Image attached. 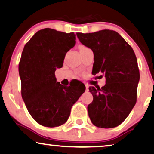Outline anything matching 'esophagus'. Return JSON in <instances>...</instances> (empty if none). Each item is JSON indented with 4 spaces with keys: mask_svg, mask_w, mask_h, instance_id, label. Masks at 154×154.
<instances>
[{
    "mask_svg": "<svg viewBox=\"0 0 154 154\" xmlns=\"http://www.w3.org/2000/svg\"><path fill=\"white\" fill-rule=\"evenodd\" d=\"M85 87H86V91H89V86L88 85H87V84H85Z\"/></svg>",
    "mask_w": 154,
    "mask_h": 154,
    "instance_id": "obj_1",
    "label": "esophagus"
}]
</instances>
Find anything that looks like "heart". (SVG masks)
Returning a JSON list of instances; mask_svg holds the SVG:
<instances>
[{
	"instance_id": "obj_1",
	"label": "heart",
	"mask_w": 154,
	"mask_h": 154,
	"mask_svg": "<svg viewBox=\"0 0 154 154\" xmlns=\"http://www.w3.org/2000/svg\"><path fill=\"white\" fill-rule=\"evenodd\" d=\"M84 48H85V47H81L80 49H84Z\"/></svg>"
}]
</instances>
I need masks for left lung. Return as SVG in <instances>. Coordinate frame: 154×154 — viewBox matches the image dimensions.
<instances>
[{
  "mask_svg": "<svg viewBox=\"0 0 154 154\" xmlns=\"http://www.w3.org/2000/svg\"><path fill=\"white\" fill-rule=\"evenodd\" d=\"M81 43L94 53L92 74L102 72L104 87H90L93 101L87 106L89 116L100 128L116 127L129 116L137 102L140 75L133 49L116 31L77 32Z\"/></svg>",
  "mask_w": 154,
  "mask_h": 154,
  "instance_id": "1",
  "label": "left lung"
}]
</instances>
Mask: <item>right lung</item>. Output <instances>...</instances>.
Here are the masks:
<instances>
[{"mask_svg":"<svg viewBox=\"0 0 154 154\" xmlns=\"http://www.w3.org/2000/svg\"><path fill=\"white\" fill-rule=\"evenodd\" d=\"M74 32L45 28L25 44L19 63L21 94L30 114L40 125L56 127L65 124L71 108L85 92L57 82V68L63 67L65 54L75 45Z\"/></svg>","mask_w":154,"mask_h":154,"instance_id":"right-lung-1","label":"right lung"}]
</instances>
